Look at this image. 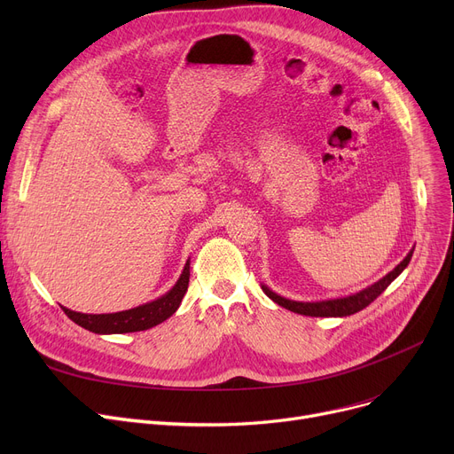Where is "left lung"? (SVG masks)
<instances>
[{"mask_svg":"<svg viewBox=\"0 0 454 454\" xmlns=\"http://www.w3.org/2000/svg\"><path fill=\"white\" fill-rule=\"evenodd\" d=\"M414 250H411L407 254V257H404L401 263L392 270L388 272L383 279H379L377 283L370 285V287L355 293L351 296H346V298H335V300H322V301H294V300H287L283 298L276 293H272L267 285H261V289H263V293L272 300L276 301L278 305L289 309V311L293 313H298V315H305V317H349V315H355L363 311L364 307H368L380 293H383L388 285L404 270L407 269V265L411 263V257H412Z\"/></svg>","mask_w":454,"mask_h":454,"instance_id":"left-lung-1","label":"left lung"}]
</instances>
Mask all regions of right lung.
Here are the masks:
<instances>
[{
	"mask_svg": "<svg viewBox=\"0 0 454 454\" xmlns=\"http://www.w3.org/2000/svg\"><path fill=\"white\" fill-rule=\"evenodd\" d=\"M189 285V259L187 263L175 283V287L160 296L154 301H149L145 305H139L134 309H129V311L121 313H112V315H84L77 311H69V309L62 307L64 313L67 315L69 320H74L81 327L91 331V333H99V335H110V333H134V331H145L151 329L169 317L176 313V309L182 303V298L187 291Z\"/></svg>",
	"mask_w": 454,
	"mask_h": 454,
	"instance_id": "add662e5",
	"label": "right lung"
}]
</instances>
